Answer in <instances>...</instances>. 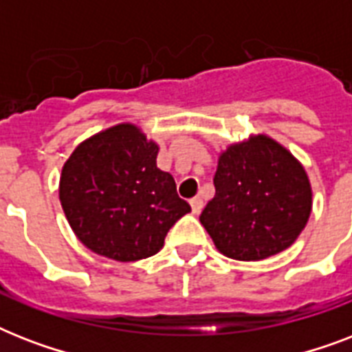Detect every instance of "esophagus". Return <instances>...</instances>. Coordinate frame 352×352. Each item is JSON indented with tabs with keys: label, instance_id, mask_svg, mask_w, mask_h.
Instances as JSON below:
<instances>
[{
	"label": "esophagus",
	"instance_id": "obj_1",
	"mask_svg": "<svg viewBox=\"0 0 352 352\" xmlns=\"http://www.w3.org/2000/svg\"><path fill=\"white\" fill-rule=\"evenodd\" d=\"M190 206H192V212L195 215L201 214V210H203V199L201 197H193L192 201H190Z\"/></svg>",
	"mask_w": 352,
	"mask_h": 352
}]
</instances>
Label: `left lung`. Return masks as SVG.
Masks as SVG:
<instances>
[{"label": "left lung", "instance_id": "obj_1", "mask_svg": "<svg viewBox=\"0 0 352 352\" xmlns=\"http://www.w3.org/2000/svg\"><path fill=\"white\" fill-rule=\"evenodd\" d=\"M215 197L199 217L215 248L237 261H259L289 248L312 210L311 181L289 149L250 135L219 155Z\"/></svg>", "mask_w": 352, "mask_h": 352}]
</instances>
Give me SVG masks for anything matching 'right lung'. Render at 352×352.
Masks as SVG:
<instances>
[{
  "mask_svg": "<svg viewBox=\"0 0 352 352\" xmlns=\"http://www.w3.org/2000/svg\"><path fill=\"white\" fill-rule=\"evenodd\" d=\"M159 144L135 124L107 127L80 142L62 168L60 203L91 252L129 263L149 257L190 204L157 168Z\"/></svg>",
  "mask_w": 352,
  "mask_h": 352,
  "instance_id": "obj_1",
  "label": "right lung"
}]
</instances>
